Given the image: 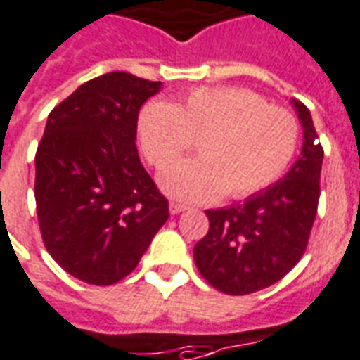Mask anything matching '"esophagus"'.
I'll use <instances>...</instances> for the list:
<instances>
[{
    "mask_svg": "<svg viewBox=\"0 0 360 360\" xmlns=\"http://www.w3.org/2000/svg\"><path fill=\"white\" fill-rule=\"evenodd\" d=\"M169 209H170V214H178V212L186 211L188 207L184 205V203H178V201H170Z\"/></svg>",
    "mask_w": 360,
    "mask_h": 360,
    "instance_id": "1",
    "label": "esophagus"
}]
</instances>
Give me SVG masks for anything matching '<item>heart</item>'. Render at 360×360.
I'll list each match as a JSON object with an SVG mask.
<instances>
[{"mask_svg": "<svg viewBox=\"0 0 360 360\" xmlns=\"http://www.w3.org/2000/svg\"><path fill=\"white\" fill-rule=\"evenodd\" d=\"M143 153L165 169L201 137L198 160L161 174L170 198L207 203L228 193L245 199L282 176L295 155L299 124L284 107L245 88H195L180 103L153 99L140 111Z\"/></svg>", "mask_w": 360, "mask_h": 360, "instance_id": "b5f03b06", "label": "heart"}]
</instances>
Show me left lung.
<instances>
[{
    "mask_svg": "<svg viewBox=\"0 0 360 360\" xmlns=\"http://www.w3.org/2000/svg\"><path fill=\"white\" fill-rule=\"evenodd\" d=\"M303 126L301 157L282 180L226 209L205 211L209 232L193 248L201 276L228 295L276 284L303 257L316 219L322 146L313 117L291 101Z\"/></svg>",
    "mask_w": 360,
    "mask_h": 360,
    "instance_id": "8db88e82",
    "label": "left lung"
}]
</instances>
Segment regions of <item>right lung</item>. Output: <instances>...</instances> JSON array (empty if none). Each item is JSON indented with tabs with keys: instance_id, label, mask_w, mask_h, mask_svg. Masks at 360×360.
Masks as SVG:
<instances>
[{
	"instance_id": "obj_1",
	"label": "right lung",
	"mask_w": 360,
	"mask_h": 360,
	"mask_svg": "<svg viewBox=\"0 0 360 360\" xmlns=\"http://www.w3.org/2000/svg\"><path fill=\"white\" fill-rule=\"evenodd\" d=\"M159 90L161 82L107 72L47 117L34 182L41 240L86 284L128 276L169 219V201L136 149L140 107Z\"/></svg>"
}]
</instances>
